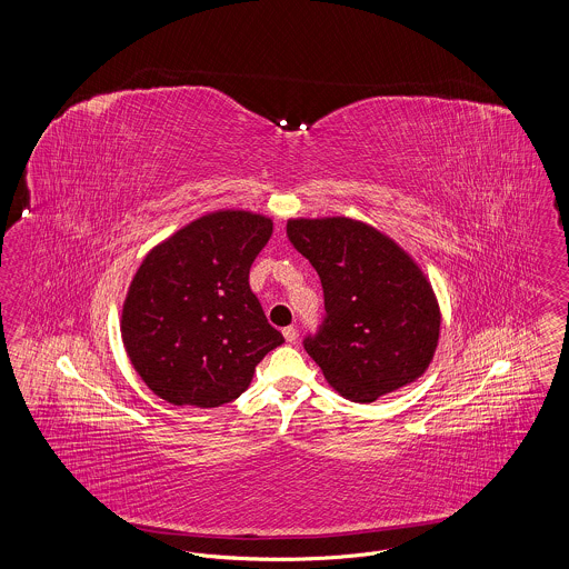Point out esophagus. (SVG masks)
Returning a JSON list of instances; mask_svg holds the SVG:
<instances>
[{
  "label": "esophagus",
  "mask_w": 569,
  "mask_h": 569,
  "mask_svg": "<svg viewBox=\"0 0 569 569\" xmlns=\"http://www.w3.org/2000/svg\"><path fill=\"white\" fill-rule=\"evenodd\" d=\"M283 337H286L288 343H295L298 337L297 328H295V326H286V328H283Z\"/></svg>",
  "instance_id": "34e87169"
}]
</instances>
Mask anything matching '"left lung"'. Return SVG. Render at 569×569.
Masks as SVG:
<instances>
[{"instance_id": "left-lung-1", "label": "left lung", "mask_w": 569, "mask_h": 569, "mask_svg": "<svg viewBox=\"0 0 569 569\" xmlns=\"http://www.w3.org/2000/svg\"><path fill=\"white\" fill-rule=\"evenodd\" d=\"M288 239L325 288V322L305 339V350L341 397L373 403L429 369L439 302L401 244L341 216L288 219Z\"/></svg>"}]
</instances>
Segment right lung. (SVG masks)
<instances>
[{"mask_svg": "<svg viewBox=\"0 0 569 569\" xmlns=\"http://www.w3.org/2000/svg\"><path fill=\"white\" fill-rule=\"evenodd\" d=\"M271 234V217L219 209L140 262L121 309V339L136 373L163 401L230 403L283 343L249 288V269Z\"/></svg>", "mask_w": 569, "mask_h": 569, "instance_id": "add662e5", "label": "right lung"}]
</instances>
